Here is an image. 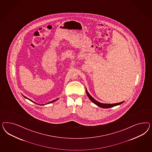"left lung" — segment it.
<instances>
[{
    "label": "left lung",
    "mask_w": 152,
    "mask_h": 152,
    "mask_svg": "<svg viewBox=\"0 0 152 152\" xmlns=\"http://www.w3.org/2000/svg\"><path fill=\"white\" fill-rule=\"evenodd\" d=\"M24 97H26V99H28V100H30V101H32V100H30V99H28V98H27V97H25V96H24ZM56 100H57V99H56V100H53V101H51V102H50V103H51V102H54V101H55ZM32 102H33V101H32Z\"/></svg>",
    "instance_id": "obj_1"
}]
</instances>
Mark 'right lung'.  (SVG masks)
Instances as JSON below:
<instances>
[{"mask_svg": "<svg viewBox=\"0 0 152 152\" xmlns=\"http://www.w3.org/2000/svg\"><path fill=\"white\" fill-rule=\"evenodd\" d=\"M86 92L87 94V95L89 97V99H90V100L92 101V102H94L95 104H96L97 106L102 107V108H109V107H114V106H116V105H120L122 103L124 102V101L123 102H119V103H116V104H102L99 101H96L95 99H94L90 94L88 92L87 90H86Z\"/></svg>", "mask_w": 152, "mask_h": 152, "instance_id": "add662e5", "label": "right lung"}]
</instances>
